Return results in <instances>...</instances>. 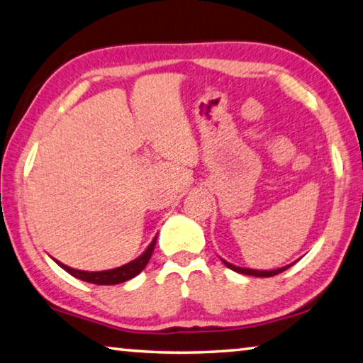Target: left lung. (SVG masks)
Segmentation results:
<instances>
[{
  "mask_svg": "<svg viewBox=\"0 0 363 363\" xmlns=\"http://www.w3.org/2000/svg\"><path fill=\"white\" fill-rule=\"evenodd\" d=\"M223 261V264L228 269L235 270V272L238 274H245V275H252V277H274V275H277L280 272H284V270H286L289 267H291V264H289V266H284L280 269H272V270H257V269H245V267H238V266H233V264L226 262L225 259H221ZM295 264V262H294Z\"/></svg>",
  "mask_w": 363,
  "mask_h": 363,
  "instance_id": "8db88e82",
  "label": "left lung"
}]
</instances>
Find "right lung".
Segmentation results:
<instances>
[{"mask_svg":"<svg viewBox=\"0 0 363 363\" xmlns=\"http://www.w3.org/2000/svg\"><path fill=\"white\" fill-rule=\"evenodd\" d=\"M156 238H158V236L153 238V241L150 242V246L143 251V254H140L137 259H133L132 262L123 264V266L116 267V269L99 270V272H88V270H78V269L65 266V264H62L60 261H57V259H53V261H55L63 270H67L69 275H73V277L83 280V282L96 284V285H117V284L127 282V280L133 279L135 275H138L145 267H147L151 254H153V250H155Z\"/></svg>","mask_w":363,"mask_h":363,"instance_id":"add662e5","label":"right lung"}]
</instances>
